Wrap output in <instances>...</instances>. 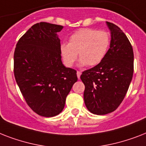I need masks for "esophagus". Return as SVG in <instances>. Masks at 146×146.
I'll return each mask as SVG.
<instances>
[{
    "instance_id": "1",
    "label": "esophagus",
    "mask_w": 146,
    "mask_h": 146,
    "mask_svg": "<svg viewBox=\"0 0 146 146\" xmlns=\"http://www.w3.org/2000/svg\"><path fill=\"white\" fill-rule=\"evenodd\" d=\"M81 74H82V73H81L80 71H77V72H76V75H77L78 79H80V76H81Z\"/></svg>"
}]
</instances>
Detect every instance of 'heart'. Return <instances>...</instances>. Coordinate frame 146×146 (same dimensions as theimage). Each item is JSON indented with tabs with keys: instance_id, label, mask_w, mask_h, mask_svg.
Returning <instances> with one entry per match:
<instances>
[{
	"instance_id": "b5f03b06",
	"label": "heart",
	"mask_w": 146,
	"mask_h": 146,
	"mask_svg": "<svg viewBox=\"0 0 146 146\" xmlns=\"http://www.w3.org/2000/svg\"><path fill=\"white\" fill-rule=\"evenodd\" d=\"M111 38L108 32L93 29H81L70 35L69 43H62L60 52L64 64L72 66L80 57L81 66H96L103 61L108 52Z\"/></svg>"
}]
</instances>
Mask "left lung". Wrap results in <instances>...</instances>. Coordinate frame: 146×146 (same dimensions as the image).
Masks as SVG:
<instances>
[{
    "label": "left lung",
    "mask_w": 146,
    "mask_h": 146,
    "mask_svg": "<svg viewBox=\"0 0 146 146\" xmlns=\"http://www.w3.org/2000/svg\"><path fill=\"white\" fill-rule=\"evenodd\" d=\"M111 31L108 52L102 63L82 72L84 102L87 109L97 115L117 108L129 89L133 75V50L127 35L118 26L106 22Z\"/></svg>",
    "instance_id": "obj_1"
}]
</instances>
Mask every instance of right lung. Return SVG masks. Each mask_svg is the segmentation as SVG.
Listing matches in <instances>:
<instances>
[{
  "instance_id": "add662e5",
  "label": "right lung",
  "mask_w": 146,
  "mask_h": 146,
  "mask_svg": "<svg viewBox=\"0 0 146 146\" xmlns=\"http://www.w3.org/2000/svg\"><path fill=\"white\" fill-rule=\"evenodd\" d=\"M60 25H33L18 41L14 51V76L31 109L46 117L59 114L77 81L76 71L64 66L60 52Z\"/></svg>"
}]
</instances>
